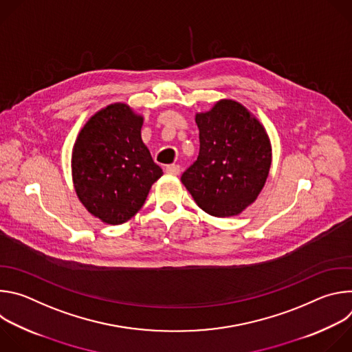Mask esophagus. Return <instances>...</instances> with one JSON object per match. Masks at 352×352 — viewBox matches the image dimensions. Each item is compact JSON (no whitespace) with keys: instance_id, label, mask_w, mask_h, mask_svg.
<instances>
[{"instance_id":"34e87169","label":"esophagus","mask_w":352,"mask_h":352,"mask_svg":"<svg viewBox=\"0 0 352 352\" xmlns=\"http://www.w3.org/2000/svg\"><path fill=\"white\" fill-rule=\"evenodd\" d=\"M179 171H181V167L178 164H171V166L166 167V173L171 174V175H178Z\"/></svg>"}]
</instances>
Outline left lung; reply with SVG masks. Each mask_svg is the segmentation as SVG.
<instances>
[{"instance_id": "obj_1", "label": "left lung", "mask_w": 352, "mask_h": 352, "mask_svg": "<svg viewBox=\"0 0 352 352\" xmlns=\"http://www.w3.org/2000/svg\"><path fill=\"white\" fill-rule=\"evenodd\" d=\"M200 148L181 181L196 205L216 217L241 213L258 197L272 163L261 122L232 100L196 116Z\"/></svg>"}]
</instances>
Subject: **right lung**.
Instances as JSON below:
<instances>
[{
  "mask_svg": "<svg viewBox=\"0 0 352 352\" xmlns=\"http://www.w3.org/2000/svg\"><path fill=\"white\" fill-rule=\"evenodd\" d=\"M143 120L125 104L94 114L72 153V177L85 208L107 224H122L144 205L163 175L140 139Z\"/></svg>",
  "mask_w": 352,
  "mask_h": 352,
  "instance_id": "1",
  "label": "right lung"
}]
</instances>
